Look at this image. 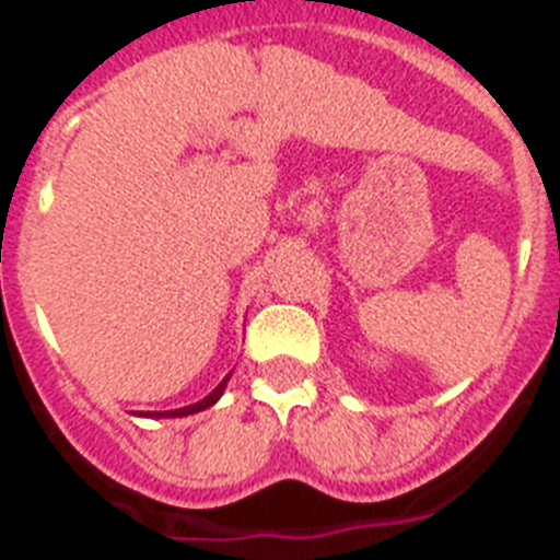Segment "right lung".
<instances>
[{
  "instance_id": "obj_1",
  "label": "right lung",
  "mask_w": 560,
  "mask_h": 560,
  "mask_svg": "<svg viewBox=\"0 0 560 560\" xmlns=\"http://www.w3.org/2000/svg\"><path fill=\"white\" fill-rule=\"evenodd\" d=\"M226 381H230V375H226L224 381H221L219 387L212 389L210 395H207L205 400H199V404H192V407H185V409H171V412H153V415H160V418H185V415H192V412H201V409H207V407H212V404H215V400L221 398V393H224V387H226Z\"/></svg>"
}]
</instances>
